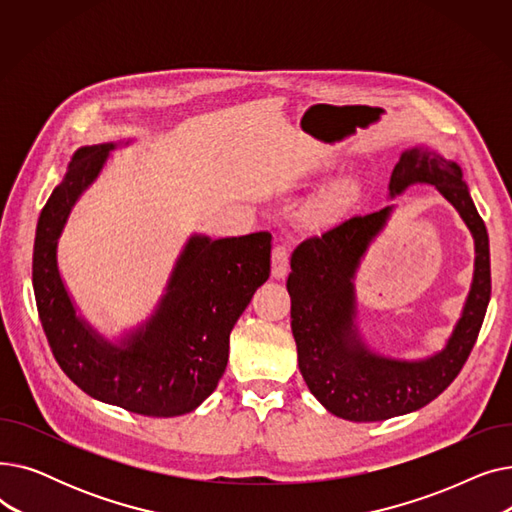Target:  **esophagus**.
Wrapping results in <instances>:
<instances>
[{
  "mask_svg": "<svg viewBox=\"0 0 512 512\" xmlns=\"http://www.w3.org/2000/svg\"><path fill=\"white\" fill-rule=\"evenodd\" d=\"M288 270V247L286 245H276L272 251V276L274 278H284Z\"/></svg>",
  "mask_w": 512,
  "mask_h": 512,
  "instance_id": "obj_1",
  "label": "esophagus"
}]
</instances>
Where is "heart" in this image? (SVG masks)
<instances>
[{"mask_svg": "<svg viewBox=\"0 0 512 512\" xmlns=\"http://www.w3.org/2000/svg\"><path fill=\"white\" fill-rule=\"evenodd\" d=\"M340 201H342V193L336 195V197H332V199H330V205H338Z\"/></svg>", "mask_w": 512, "mask_h": 512, "instance_id": "1", "label": "heart"}]
</instances>
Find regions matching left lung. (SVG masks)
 <instances>
[{
	"mask_svg": "<svg viewBox=\"0 0 512 512\" xmlns=\"http://www.w3.org/2000/svg\"><path fill=\"white\" fill-rule=\"evenodd\" d=\"M415 182L434 184L475 238V276L463 317L442 353L423 361H394L367 351L355 328L353 276L369 242L392 211L353 215L324 234L303 240L290 257V328L299 369L311 394L348 421H384L425 407L461 373L479 336L492 294L488 230L461 168L421 147L400 155L390 176V197Z\"/></svg>",
	"mask_w": 512,
	"mask_h": 512,
	"instance_id": "obj_1",
	"label": "left lung"
}]
</instances>
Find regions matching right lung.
Returning <instances> with one entry per match:
<instances>
[{
	"instance_id": "obj_1",
	"label": "right lung",
	"mask_w": 512,
	"mask_h": 512,
	"mask_svg": "<svg viewBox=\"0 0 512 512\" xmlns=\"http://www.w3.org/2000/svg\"><path fill=\"white\" fill-rule=\"evenodd\" d=\"M112 149V143L78 149L41 209L33 249L39 319L58 365L89 396L139 415H184L201 405L226 371L236 319L270 278L272 234L193 236L147 326L124 346L105 342L76 317L56 249L72 205Z\"/></svg>"
}]
</instances>
